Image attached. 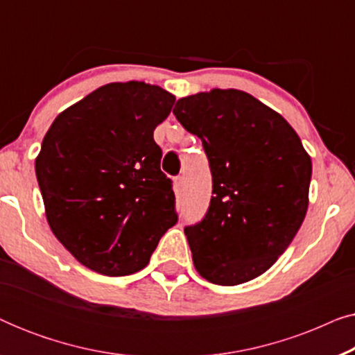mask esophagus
Returning a JSON list of instances; mask_svg holds the SVG:
<instances>
[{"label": "esophagus", "instance_id": "esophagus-1", "mask_svg": "<svg viewBox=\"0 0 355 355\" xmlns=\"http://www.w3.org/2000/svg\"><path fill=\"white\" fill-rule=\"evenodd\" d=\"M174 184H176V187L179 189V191H182L184 186H186V178H184V176H176V179H174Z\"/></svg>", "mask_w": 355, "mask_h": 355}]
</instances>
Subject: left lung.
I'll return each mask as SVG.
<instances>
[{"mask_svg": "<svg viewBox=\"0 0 355 355\" xmlns=\"http://www.w3.org/2000/svg\"><path fill=\"white\" fill-rule=\"evenodd\" d=\"M182 128L202 140L210 207L186 226L202 278L236 286L263 275L288 249L309 207L312 162L283 116L245 92L213 89L178 100Z\"/></svg>", "mask_w": 355, "mask_h": 355, "instance_id": "8db88e82", "label": "left lung"}]
</instances>
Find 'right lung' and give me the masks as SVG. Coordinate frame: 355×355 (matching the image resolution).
<instances>
[{"mask_svg": "<svg viewBox=\"0 0 355 355\" xmlns=\"http://www.w3.org/2000/svg\"><path fill=\"white\" fill-rule=\"evenodd\" d=\"M174 95L145 82L103 85L58 114L35 159L48 225L87 268L125 276L147 266L178 223L153 130Z\"/></svg>", "mask_w": 355, "mask_h": 355, "instance_id": "obj_1", "label": "right lung"}]
</instances>
